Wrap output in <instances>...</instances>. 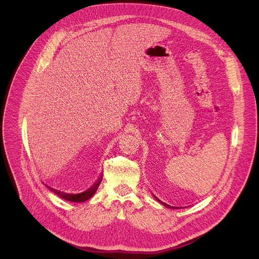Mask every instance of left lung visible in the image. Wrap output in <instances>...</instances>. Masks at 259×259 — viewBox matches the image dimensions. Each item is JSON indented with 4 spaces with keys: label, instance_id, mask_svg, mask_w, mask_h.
Here are the masks:
<instances>
[{
    "label": "left lung",
    "instance_id": "1",
    "mask_svg": "<svg viewBox=\"0 0 259 259\" xmlns=\"http://www.w3.org/2000/svg\"><path fill=\"white\" fill-rule=\"evenodd\" d=\"M155 198H156V199H157V200H158V201H159V202H160V203H161V204H162V205H164V206H166V207H167V208H171V209H177V207H171V206H170V205H168V204H166V203H164V202H162V201H160V200H159V199H158V198H157V197H155Z\"/></svg>",
    "mask_w": 259,
    "mask_h": 259
}]
</instances>
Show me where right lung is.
<instances>
[{
	"mask_svg": "<svg viewBox=\"0 0 259 259\" xmlns=\"http://www.w3.org/2000/svg\"><path fill=\"white\" fill-rule=\"evenodd\" d=\"M102 180V175L100 176V178L98 179V181L94 184L93 187H91L89 190H87L86 192L84 193H81V194H77V195H72V194H66V193H63V192H60V191H57V190H54L50 187H48L54 194H56L57 196H59L60 198L66 200V201H70V202H77V203H81V202H85L87 200H89L94 194L95 192L97 191L99 184Z\"/></svg>",
	"mask_w": 259,
	"mask_h": 259,
	"instance_id": "add662e5",
	"label": "right lung"
}]
</instances>
